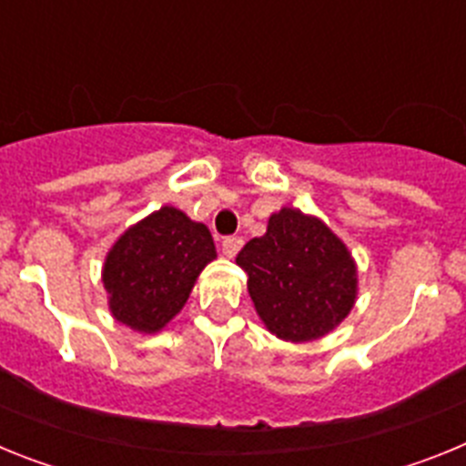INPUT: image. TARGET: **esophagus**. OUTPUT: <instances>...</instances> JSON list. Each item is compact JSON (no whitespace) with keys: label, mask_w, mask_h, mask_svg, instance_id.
<instances>
[{"label":"esophagus","mask_w":466,"mask_h":466,"mask_svg":"<svg viewBox=\"0 0 466 466\" xmlns=\"http://www.w3.org/2000/svg\"><path fill=\"white\" fill-rule=\"evenodd\" d=\"M240 247H242V238L230 236V238H224V242H221V252H224V257L233 258L238 252H240Z\"/></svg>","instance_id":"34e87169"}]
</instances>
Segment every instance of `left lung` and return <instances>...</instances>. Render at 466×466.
<instances>
[{"instance_id":"left-lung-1","label":"left lung","mask_w":466,"mask_h":466,"mask_svg":"<svg viewBox=\"0 0 466 466\" xmlns=\"http://www.w3.org/2000/svg\"><path fill=\"white\" fill-rule=\"evenodd\" d=\"M236 263L257 315L289 343L324 339L355 308L357 261L327 224L299 208L270 214L266 233L247 242Z\"/></svg>"}]
</instances>
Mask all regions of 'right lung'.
Returning <instances> with one entry per match:
<instances>
[{"instance_id":"right-lung-1","label":"right lung","mask_w":466,"mask_h":466,"mask_svg":"<svg viewBox=\"0 0 466 466\" xmlns=\"http://www.w3.org/2000/svg\"><path fill=\"white\" fill-rule=\"evenodd\" d=\"M214 258L217 249L205 224L172 205L147 214L123 230L102 263L111 317L137 333L163 331Z\"/></svg>"}]
</instances>
